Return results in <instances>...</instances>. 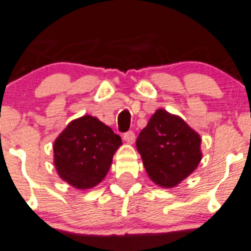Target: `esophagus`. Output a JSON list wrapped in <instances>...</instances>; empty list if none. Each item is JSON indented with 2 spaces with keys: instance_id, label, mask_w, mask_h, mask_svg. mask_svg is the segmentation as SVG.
I'll list each match as a JSON object with an SVG mask.
<instances>
[{
  "instance_id": "34e87169",
  "label": "esophagus",
  "mask_w": 251,
  "mask_h": 251,
  "mask_svg": "<svg viewBox=\"0 0 251 251\" xmlns=\"http://www.w3.org/2000/svg\"><path fill=\"white\" fill-rule=\"evenodd\" d=\"M134 138H136V134H134L133 130H128V132L123 134V140L128 142V144H133Z\"/></svg>"
}]
</instances>
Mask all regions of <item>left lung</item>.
<instances>
[{"mask_svg": "<svg viewBox=\"0 0 251 251\" xmlns=\"http://www.w3.org/2000/svg\"><path fill=\"white\" fill-rule=\"evenodd\" d=\"M200 136L179 117L159 109L138 134L136 146L149 177L161 187H175L201 160Z\"/></svg>", "mask_w": 251, "mask_h": 251, "instance_id": "8db88e82", "label": "left lung"}]
</instances>
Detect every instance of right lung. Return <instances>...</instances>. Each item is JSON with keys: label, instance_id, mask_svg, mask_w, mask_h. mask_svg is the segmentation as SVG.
<instances>
[{"label": "right lung", "instance_id": "obj_1", "mask_svg": "<svg viewBox=\"0 0 251 251\" xmlns=\"http://www.w3.org/2000/svg\"><path fill=\"white\" fill-rule=\"evenodd\" d=\"M121 137L97 118L84 117L70 122L53 144L57 173L79 190L95 187L106 176Z\"/></svg>", "mask_w": 251, "mask_h": 251}]
</instances>
